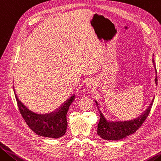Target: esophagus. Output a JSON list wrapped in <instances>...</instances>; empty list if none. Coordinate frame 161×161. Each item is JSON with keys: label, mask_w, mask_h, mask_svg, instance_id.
I'll return each instance as SVG.
<instances>
[{"label": "esophagus", "mask_w": 161, "mask_h": 161, "mask_svg": "<svg viewBox=\"0 0 161 161\" xmlns=\"http://www.w3.org/2000/svg\"><path fill=\"white\" fill-rule=\"evenodd\" d=\"M94 81L93 80H92V79H88V80L86 81V86L88 87V88H93L94 86Z\"/></svg>", "instance_id": "1"}]
</instances>
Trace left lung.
<instances>
[{"mask_svg": "<svg viewBox=\"0 0 161 161\" xmlns=\"http://www.w3.org/2000/svg\"><path fill=\"white\" fill-rule=\"evenodd\" d=\"M153 63L155 66L153 59ZM155 69L156 70L155 67ZM155 82L157 85V76H155ZM153 101L154 98H153L151 104L147 108V109L141 115H139L138 118H135V119L125 121H109L105 118L104 115L103 114L101 110L99 108V104L95 100L97 107L98 108L100 115H101V118H100V120L98 124L97 133L101 138L104 139L105 141H119L120 139L124 138L125 137L134 133L141 127L144 121L146 120L147 115H149L152 105L153 103Z\"/></svg>", "mask_w": 161, "mask_h": 161, "instance_id": "8db88e82", "label": "left lung"}]
</instances>
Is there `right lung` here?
<instances>
[{
    "label": "right lung",
    "instance_id": "1",
    "mask_svg": "<svg viewBox=\"0 0 161 161\" xmlns=\"http://www.w3.org/2000/svg\"><path fill=\"white\" fill-rule=\"evenodd\" d=\"M14 91L20 113L25 123L37 135L51 138H59L65 135L67 129L66 115L70 104L75 99L74 94L66 100L55 111L45 114H38L29 110L18 98Z\"/></svg>",
    "mask_w": 161,
    "mask_h": 161
}]
</instances>
